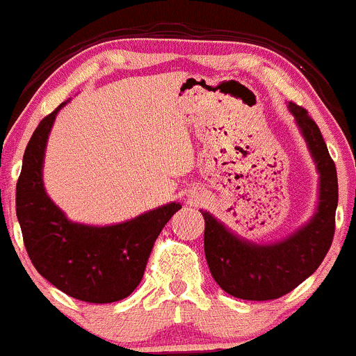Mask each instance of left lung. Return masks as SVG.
Returning a JSON list of instances; mask_svg holds the SVG:
<instances>
[{
    "instance_id": "obj_1",
    "label": "left lung",
    "mask_w": 356,
    "mask_h": 356,
    "mask_svg": "<svg viewBox=\"0 0 356 356\" xmlns=\"http://www.w3.org/2000/svg\"><path fill=\"white\" fill-rule=\"evenodd\" d=\"M318 170V202L312 216L273 243H255L233 233L209 211L204 216V253L211 275L229 296L247 300L279 299L316 272L334 235L337 167L318 124L304 108L287 103Z\"/></svg>"
}]
</instances>
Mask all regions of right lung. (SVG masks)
I'll use <instances>...</instances> for the list:
<instances>
[{"instance_id": "add662e5", "label": "right lung", "mask_w": 356, "mask_h": 356, "mask_svg": "<svg viewBox=\"0 0 356 356\" xmlns=\"http://www.w3.org/2000/svg\"><path fill=\"white\" fill-rule=\"evenodd\" d=\"M67 103L40 121L26 145L17 184V218L30 260L52 286L84 302H115L138 286L155 240L182 206L167 202L106 226L70 221L44 186L47 142L57 113Z\"/></svg>"}]
</instances>
